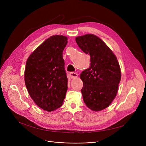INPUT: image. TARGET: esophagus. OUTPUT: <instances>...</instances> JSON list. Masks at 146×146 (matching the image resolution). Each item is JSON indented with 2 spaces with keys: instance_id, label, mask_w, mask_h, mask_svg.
I'll return each instance as SVG.
<instances>
[{
  "instance_id": "obj_1",
  "label": "esophagus",
  "mask_w": 146,
  "mask_h": 146,
  "mask_svg": "<svg viewBox=\"0 0 146 146\" xmlns=\"http://www.w3.org/2000/svg\"><path fill=\"white\" fill-rule=\"evenodd\" d=\"M70 76L72 79H75L76 78H78V74L77 73H74V72H70Z\"/></svg>"
}]
</instances>
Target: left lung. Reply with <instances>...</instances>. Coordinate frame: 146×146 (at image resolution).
Listing matches in <instances>:
<instances>
[{"instance_id":"1","label":"left lung","mask_w":146,"mask_h":146,"mask_svg":"<svg viewBox=\"0 0 146 146\" xmlns=\"http://www.w3.org/2000/svg\"><path fill=\"white\" fill-rule=\"evenodd\" d=\"M79 48L90 55V67L80 78L83 101L89 109L100 111L108 107L116 97L121 78V68L112 51L101 39L94 34L76 38Z\"/></svg>"}]
</instances>
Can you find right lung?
I'll return each mask as SVG.
<instances>
[{
    "instance_id": "1",
    "label": "right lung",
    "mask_w": 146,
    "mask_h": 146,
    "mask_svg": "<svg viewBox=\"0 0 146 146\" xmlns=\"http://www.w3.org/2000/svg\"><path fill=\"white\" fill-rule=\"evenodd\" d=\"M67 37L55 35L47 38L28 58L25 83L31 98L44 111L51 112L63 104L68 79L63 51Z\"/></svg>"
}]
</instances>
